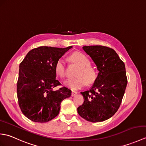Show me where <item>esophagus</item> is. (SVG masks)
Returning a JSON list of instances; mask_svg holds the SVG:
<instances>
[{"instance_id": "1", "label": "esophagus", "mask_w": 146, "mask_h": 146, "mask_svg": "<svg viewBox=\"0 0 146 146\" xmlns=\"http://www.w3.org/2000/svg\"><path fill=\"white\" fill-rule=\"evenodd\" d=\"M77 94H78V93H77V92H75V91H72L71 92V96H72V97H74V96H75Z\"/></svg>"}]
</instances>
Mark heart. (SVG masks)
Here are the masks:
<instances>
[{
    "instance_id": "obj_1",
    "label": "heart",
    "mask_w": 146,
    "mask_h": 146,
    "mask_svg": "<svg viewBox=\"0 0 146 146\" xmlns=\"http://www.w3.org/2000/svg\"><path fill=\"white\" fill-rule=\"evenodd\" d=\"M70 60L78 64L80 67L77 73V78H70L64 82V84L72 90H77L82 88L88 83H92L96 78V73L94 68L90 66V61L85 54L79 52H74L71 54ZM54 70L56 75L63 78L66 75V64L64 60L58 59L54 66Z\"/></svg>"
}]
</instances>
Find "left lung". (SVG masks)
Segmentation results:
<instances>
[{
    "label": "left lung",
    "mask_w": 146,
    "mask_h": 146,
    "mask_svg": "<svg viewBox=\"0 0 146 146\" xmlns=\"http://www.w3.org/2000/svg\"><path fill=\"white\" fill-rule=\"evenodd\" d=\"M83 49L99 72L90 89L81 92L84 102L77 111L89 122H102L112 117L122 102L127 84L125 64L113 49L106 46H85Z\"/></svg>",
    "instance_id": "1"
}]
</instances>
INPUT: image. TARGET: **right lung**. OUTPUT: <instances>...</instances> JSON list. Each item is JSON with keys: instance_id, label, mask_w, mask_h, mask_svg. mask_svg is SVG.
<instances>
[{"instance_id": "add662e5", "label": "right lung", "mask_w": 146, "mask_h": 146, "mask_svg": "<svg viewBox=\"0 0 146 146\" xmlns=\"http://www.w3.org/2000/svg\"><path fill=\"white\" fill-rule=\"evenodd\" d=\"M72 46L65 48L40 46L27 54L19 65L17 83L19 105L27 119L44 123L54 119L64 99L71 97V90L56 79L54 66L58 59Z\"/></svg>"}]
</instances>
